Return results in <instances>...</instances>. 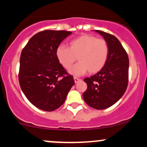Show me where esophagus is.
Masks as SVG:
<instances>
[{
    "label": "esophagus",
    "mask_w": 147,
    "mask_h": 147,
    "mask_svg": "<svg viewBox=\"0 0 147 147\" xmlns=\"http://www.w3.org/2000/svg\"><path fill=\"white\" fill-rule=\"evenodd\" d=\"M80 80H80V79L77 78V77H74V81H75V84L77 83V82H80Z\"/></svg>",
    "instance_id": "34e87169"
}]
</instances>
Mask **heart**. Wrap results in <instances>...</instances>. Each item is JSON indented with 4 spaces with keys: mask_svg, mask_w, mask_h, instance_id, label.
Returning a JSON list of instances; mask_svg holds the SVG:
<instances>
[{
    "mask_svg": "<svg viewBox=\"0 0 147 147\" xmlns=\"http://www.w3.org/2000/svg\"><path fill=\"white\" fill-rule=\"evenodd\" d=\"M108 54L109 48L105 40L90 35H82L71 40L68 48L60 45L56 49V59L67 70L72 67L77 57L79 62L70 70L71 75L77 77L88 71L91 74L100 71L107 62Z\"/></svg>",
    "mask_w": 147,
    "mask_h": 147,
    "instance_id": "b5f03b06",
    "label": "heart"
}]
</instances>
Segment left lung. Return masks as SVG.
Segmentation results:
<instances>
[{"mask_svg": "<svg viewBox=\"0 0 147 147\" xmlns=\"http://www.w3.org/2000/svg\"><path fill=\"white\" fill-rule=\"evenodd\" d=\"M103 37L109 48L107 62L100 71L84 80L87 84L83 98L88 105L104 109L121 99L128 82L129 59L126 51L114 35L95 30Z\"/></svg>", "mask_w": 147, "mask_h": 147, "instance_id": "left-lung-1", "label": "left lung"}]
</instances>
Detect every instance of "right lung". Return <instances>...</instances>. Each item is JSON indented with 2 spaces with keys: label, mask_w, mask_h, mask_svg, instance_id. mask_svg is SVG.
<instances>
[{
  "label": "right lung",
  "mask_w": 147,
  "mask_h": 147,
  "mask_svg": "<svg viewBox=\"0 0 147 147\" xmlns=\"http://www.w3.org/2000/svg\"><path fill=\"white\" fill-rule=\"evenodd\" d=\"M71 34L43 30L33 35L22 51L19 84L27 99L42 110L51 112L60 107L75 84L56 56V48Z\"/></svg>",
  "instance_id": "obj_1"
}]
</instances>
